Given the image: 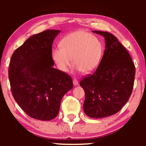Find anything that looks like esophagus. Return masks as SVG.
I'll return each instance as SVG.
<instances>
[{
  "mask_svg": "<svg viewBox=\"0 0 146 146\" xmlns=\"http://www.w3.org/2000/svg\"><path fill=\"white\" fill-rule=\"evenodd\" d=\"M73 85H75V86L78 85V80H76V79H75V78H74V79H73Z\"/></svg>",
  "mask_w": 146,
  "mask_h": 146,
  "instance_id": "34e87169",
  "label": "esophagus"
}]
</instances>
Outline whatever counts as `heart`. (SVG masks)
Returning a JSON list of instances; mask_svg holds the SVG:
<instances>
[{"instance_id":"1","label":"heart","mask_w":146,"mask_h":146,"mask_svg":"<svg viewBox=\"0 0 146 146\" xmlns=\"http://www.w3.org/2000/svg\"><path fill=\"white\" fill-rule=\"evenodd\" d=\"M60 47L52 49L51 56L58 68L65 72L71 63L85 74L93 72L100 64L103 44L97 37L85 31L68 34L61 40Z\"/></svg>"}]
</instances>
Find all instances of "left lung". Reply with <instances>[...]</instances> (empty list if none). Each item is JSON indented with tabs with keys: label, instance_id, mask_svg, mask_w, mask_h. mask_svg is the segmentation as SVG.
Listing matches in <instances>:
<instances>
[{
	"label": "left lung",
	"instance_id": "obj_1",
	"mask_svg": "<svg viewBox=\"0 0 146 146\" xmlns=\"http://www.w3.org/2000/svg\"><path fill=\"white\" fill-rule=\"evenodd\" d=\"M105 38V49L98 66L80 82L84 90L83 110L89 117L115 114L128 102L134 86L135 68L128 51L115 36L93 31Z\"/></svg>",
	"mask_w": 146,
	"mask_h": 146
}]
</instances>
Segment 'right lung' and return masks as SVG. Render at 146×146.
Returning <instances> with one entry per match:
<instances>
[{
	"mask_svg": "<svg viewBox=\"0 0 146 146\" xmlns=\"http://www.w3.org/2000/svg\"><path fill=\"white\" fill-rule=\"evenodd\" d=\"M60 33L46 30L31 36L12 55L9 68L12 94L33 119H54L62 98L73 87L69 75L52 67V44Z\"/></svg>",
	"mask_w": 146,
	"mask_h": 146,
	"instance_id": "obj_1",
	"label": "right lung"
}]
</instances>
